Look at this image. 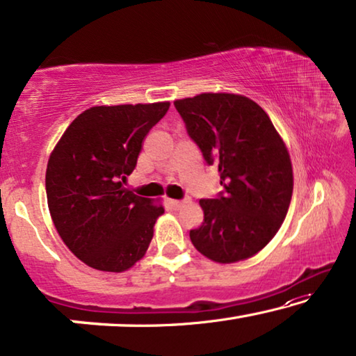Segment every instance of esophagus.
I'll use <instances>...</instances> for the list:
<instances>
[{
	"instance_id": "34e87169",
	"label": "esophagus",
	"mask_w": 356,
	"mask_h": 356,
	"mask_svg": "<svg viewBox=\"0 0 356 356\" xmlns=\"http://www.w3.org/2000/svg\"><path fill=\"white\" fill-rule=\"evenodd\" d=\"M168 204H170V207H172V209H175V211H177V209L183 207L184 204H186V201H177V199H170Z\"/></svg>"
}]
</instances>
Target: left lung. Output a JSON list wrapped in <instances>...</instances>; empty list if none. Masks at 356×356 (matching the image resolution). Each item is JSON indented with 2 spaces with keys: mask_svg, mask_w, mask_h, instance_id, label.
Here are the masks:
<instances>
[{
  "mask_svg": "<svg viewBox=\"0 0 356 356\" xmlns=\"http://www.w3.org/2000/svg\"><path fill=\"white\" fill-rule=\"evenodd\" d=\"M188 136L223 188L201 199L204 222L189 230L196 250L228 264L269 243L284 222L293 193L290 155L256 102L235 94H201L175 102Z\"/></svg>",
  "mask_w": 356,
  "mask_h": 356,
  "instance_id": "obj_1",
  "label": "left lung"
}]
</instances>
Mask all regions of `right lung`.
I'll return each mask as SVG.
<instances>
[{
	"mask_svg": "<svg viewBox=\"0 0 356 356\" xmlns=\"http://www.w3.org/2000/svg\"><path fill=\"white\" fill-rule=\"evenodd\" d=\"M168 102L92 106L63 134L47 167V201L65 245L87 266L123 272L145 254L162 206L123 186Z\"/></svg>",
	"mask_w": 356,
	"mask_h": 356,
	"instance_id": "1",
	"label": "right lung"
}]
</instances>
